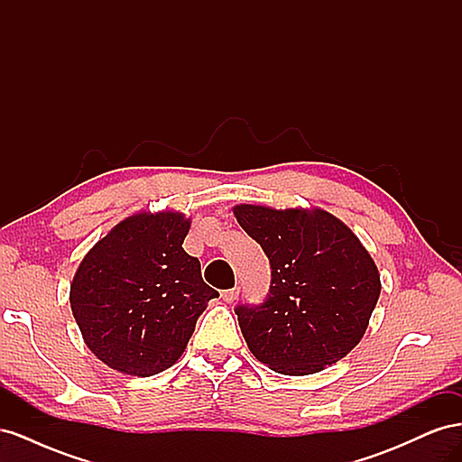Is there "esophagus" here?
I'll return each instance as SVG.
<instances>
[{"label": "esophagus", "mask_w": 462, "mask_h": 462, "mask_svg": "<svg viewBox=\"0 0 462 462\" xmlns=\"http://www.w3.org/2000/svg\"><path fill=\"white\" fill-rule=\"evenodd\" d=\"M236 297H239V289H236V287L221 291V299L226 302H233V300H236Z\"/></svg>", "instance_id": "1"}]
</instances>
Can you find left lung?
I'll return each instance as SVG.
<instances>
[{
	"label": "left lung",
	"mask_w": 462,
	"mask_h": 462,
	"mask_svg": "<svg viewBox=\"0 0 462 462\" xmlns=\"http://www.w3.org/2000/svg\"><path fill=\"white\" fill-rule=\"evenodd\" d=\"M233 214L272 265L265 300L235 309L250 353L285 375L321 372L351 353L382 291L358 236L319 208L239 204Z\"/></svg>",
	"instance_id": "8db88e82"
}]
</instances>
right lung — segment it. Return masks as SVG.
Wrapping results in <instances>:
<instances>
[{"label": "right lung", "mask_w": 462, "mask_h": 462, "mask_svg": "<svg viewBox=\"0 0 462 462\" xmlns=\"http://www.w3.org/2000/svg\"><path fill=\"white\" fill-rule=\"evenodd\" d=\"M189 229L179 212H141L82 258L69 300L82 339L109 368L148 377L173 366L217 297L183 250Z\"/></svg>", "instance_id": "1"}]
</instances>
